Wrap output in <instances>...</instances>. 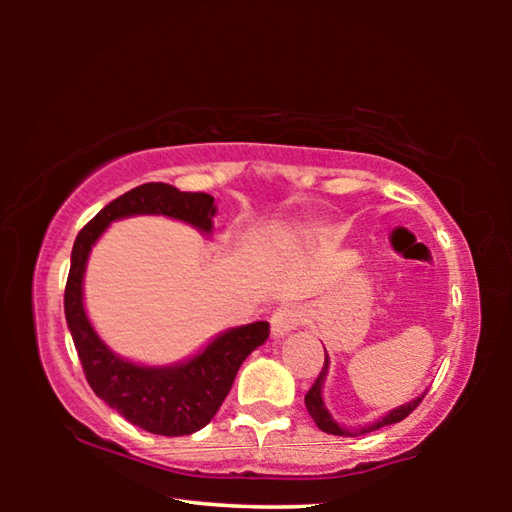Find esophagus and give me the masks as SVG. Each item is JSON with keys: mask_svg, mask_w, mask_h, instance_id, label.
I'll use <instances>...</instances> for the list:
<instances>
[{"mask_svg": "<svg viewBox=\"0 0 512 512\" xmlns=\"http://www.w3.org/2000/svg\"><path fill=\"white\" fill-rule=\"evenodd\" d=\"M305 323V311L298 305H282L273 311L271 316V334L275 339H280V336L289 334L291 329L300 327Z\"/></svg>", "mask_w": 512, "mask_h": 512, "instance_id": "1", "label": "esophagus"}]
</instances>
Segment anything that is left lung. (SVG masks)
Returning a JSON list of instances; mask_svg holds the SVG:
<instances>
[{
	"mask_svg": "<svg viewBox=\"0 0 512 512\" xmlns=\"http://www.w3.org/2000/svg\"><path fill=\"white\" fill-rule=\"evenodd\" d=\"M327 363H329V361H327V352H325V366H323V370H320V375L316 377L314 386H311L309 391H307V395H305V404H307L309 415H311V418H314L316 427H318L320 431H325V433H334V436H350V438L363 436V433L375 431V429H379V427H384V424H395V422L404 420L406 415L418 409V404L422 402V397H424V395H422V397H418V400H413V402H409V404L400 406V409H395V411H391L388 415H384V418L377 420L375 424H370V427L343 429V427H339V424L334 422L332 415H329V411L325 409L323 393H320V388H323V381H325V375H327Z\"/></svg>",
	"mask_w": 512,
	"mask_h": 512,
	"instance_id": "8db88e82",
	"label": "left lung"
}]
</instances>
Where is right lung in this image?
<instances>
[{"label": "right lung", "instance_id": "add662e5", "mask_svg": "<svg viewBox=\"0 0 512 512\" xmlns=\"http://www.w3.org/2000/svg\"><path fill=\"white\" fill-rule=\"evenodd\" d=\"M214 198L180 192L167 183H146L115 198L79 232L65 284V318L79 352L85 379L97 397L144 431L189 436L210 422L244 359L271 334L266 320L223 332L194 359L171 368H146L112 354L94 332L83 309V273L90 248L112 221L133 214H164L212 232Z\"/></svg>", "mask_w": 512, "mask_h": 512}]
</instances>
